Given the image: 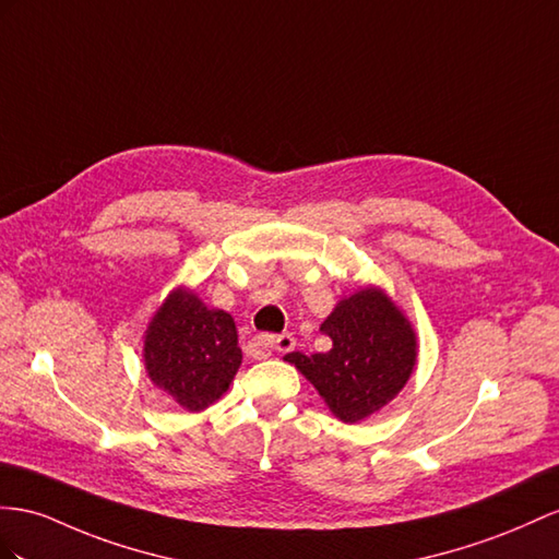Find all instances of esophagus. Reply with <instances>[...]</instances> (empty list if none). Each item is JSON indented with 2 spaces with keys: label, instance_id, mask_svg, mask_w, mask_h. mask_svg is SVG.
I'll use <instances>...</instances> for the list:
<instances>
[{
  "label": "esophagus",
  "instance_id": "esophagus-1",
  "mask_svg": "<svg viewBox=\"0 0 559 559\" xmlns=\"http://www.w3.org/2000/svg\"><path fill=\"white\" fill-rule=\"evenodd\" d=\"M257 340H260L264 347L274 349V352H278V354H285V352H290V349L295 347V337H293L290 333H283V335H260Z\"/></svg>",
  "mask_w": 559,
  "mask_h": 559
}]
</instances>
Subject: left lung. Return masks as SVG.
I'll list each match as a JSON object with an SVG mask.
<instances>
[{
    "label": "left lung",
    "mask_w": 559,
    "mask_h": 559,
    "mask_svg": "<svg viewBox=\"0 0 559 559\" xmlns=\"http://www.w3.org/2000/svg\"><path fill=\"white\" fill-rule=\"evenodd\" d=\"M321 333L333 340L325 354L293 352L295 364L342 423L373 416L404 390L416 366V331L380 288L340 299Z\"/></svg>",
    "instance_id": "left-lung-1"
}]
</instances>
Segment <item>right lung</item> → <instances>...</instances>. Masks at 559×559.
Listing matches in <instances>:
<instances>
[{
    "mask_svg": "<svg viewBox=\"0 0 559 559\" xmlns=\"http://www.w3.org/2000/svg\"><path fill=\"white\" fill-rule=\"evenodd\" d=\"M242 361L231 313L207 309L186 288L169 293L143 337V364L155 388L186 411L212 406Z\"/></svg>",
    "mask_w": 559,
    "mask_h": 559,
    "instance_id": "obj_1",
    "label": "right lung"
}]
</instances>
